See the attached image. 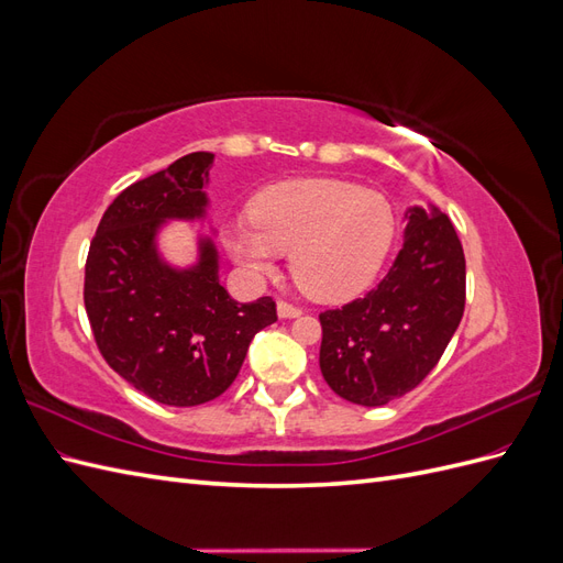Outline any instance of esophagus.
I'll return each mask as SVG.
<instances>
[{
    "instance_id": "obj_1",
    "label": "esophagus",
    "mask_w": 563,
    "mask_h": 563,
    "mask_svg": "<svg viewBox=\"0 0 563 563\" xmlns=\"http://www.w3.org/2000/svg\"><path fill=\"white\" fill-rule=\"evenodd\" d=\"M277 314H279L282 319H296V317L302 314V310L296 308V305H291V302L279 300V302H277Z\"/></svg>"
}]
</instances>
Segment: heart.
Listing matches in <instances>:
<instances>
[{
  "instance_id": "heart-1",
  "label": "heart",
  "mask_w": 563,
  "mask_h": 563,
  "mask_svg": "<svg viewBox=\"0 0 563 563\" xmlns=\"http://www.w3.org/2000/svg\"><path fill=\"white\" fill-rule=\"evenodd\" d=\"M223 242L251 277L277 272L291 253V275L305 294L343 302L373 284L395 242L397 218L385 195L335 178H298L265 187Z\"/></svg>"
}]
</instances>
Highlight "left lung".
Here are the masks:
<instances>
[{
	"instance_id": "left-lung-1",
	"label": "left lung",
	"mask_w": 563,
	"mask_h": 563,
	"mask_svg": "<svg viewBox=\"0 0 563 563\" xmlns=\"http://www.w3.org/2000/svg\"><path fill=\"white\" fill-rule=\"evenodd\" d=\"M465 310V253L434 203L406 211L404 249L385 279L319 314L323 380L352 404L385 406L437 366Z\"/></svg>"
}]
</instances>
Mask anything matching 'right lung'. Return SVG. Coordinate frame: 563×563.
Returning <instances> with one entry per match:
<instances>
[{
  "instance_id": "1",
  "label": "right lung",
  "mask_w": 563,
  "mask_h": 563,
  "mask_svg": "<svg viewBox=\"0 0 563 563\" xmlns=\"http://www.w3.org/2000/svg\"><path fill=\"white\" fill-rule=\"evenodd\" d=\"M211 152H192L129 185L110 203L89 249L84 305L106 362L166 406L207 404L234 383L253 335L277 321L275 300L236 302L218 277L211 236L197 261L166 263L157 236L168 220L207 216Z\"/></svg>"
}]
</instances>
